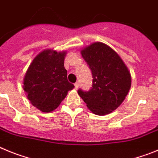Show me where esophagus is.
Segmentation results:
<instances>
[{
    "label": "esophagus",
    "instance_id": "34e87169",
    "mask_svg": "<svg viewBox=\"0 0 158 158\" xmlns=\"http://www.w3.org/2000/svg\"><path fill=\"white\" fill-rule=\"evenodd\" d=\"M78 88H79V82H76V83H75V89H77Z\"/></svg>",
    "mask_w": 158,
    "mask_h": 158
}]
</instances>
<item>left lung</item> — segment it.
<instances>
[{"instance_id":"obj_1","label":"left lung","mask_w":158,"mask_h":158,"mask_svg":"<svg viewBox=\"0 0 158 158\" xmlns=\"http://www.w3.org/2000/svg\"><path fill=\"white\" fill-rule=\"evenodd\" d=\"M93 76L89 91L78 90L92 113L98 116L111 113L124 101L131 85V76L123 60L106 44L94 42L81 49Z\"/></svg>"}]
</instances>
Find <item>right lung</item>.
Masks as SVG:
<instances>
[{"label":"right lung","mask_w":158,"mask_h":158,"mask_svg":"<svg viewBox=\"0 0 158 158\" xmlns=\"http://www.w3.org/2000/svg\"><path fill=\"white\" fill-rule=\"evenodd\" d=\"M67 51L45 49L28 67L23 88L32 105L43 113H50L60 105L75 86L67 79L64 58Z\"/></svg>","instance_id":"right-lung-1"}]
</instances>
